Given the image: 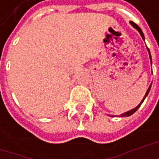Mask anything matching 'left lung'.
<instances>
[{
  "label": "left lung",
  "instance_id": "left-lung-1",
  "mask_svg": "<svg viewBox=\"0 0 159 159\" xmlns=\"http://www.w3.org/2000/svg\"><path fill=\"white\" fill-rule=\"evenodd\" d=\"M130 24H131L132 25H133V26H134V27L135 28V29L137 30L138 32L140 33V34H141V36H142V38H143V39H144L143 33V31L141 30V28L139 27V26H138L137 25H136L135 23H134V22H132V21H131V22H130ZM148 51H149V55H150V62H151V56H150V50H149V48H148ZM150 88H151V85H150V87H149V89H148V90H147V92H146V94H145V96H144V97H143V101H142V102H140V104H139L138 106L135 107L134 109H133V110H131V111H126V112L124 113V114H122V115H121V117H128V116H131L132 114H134V113L135 112V111H137L138 109H139V107L141 106V104L143 103V102L144 101V99H145V97H146V96L148 95V94H149V92H150Z\"/></svg>",
  "mask_w": 159,
  "mask_h": 159
}]
</instances>
